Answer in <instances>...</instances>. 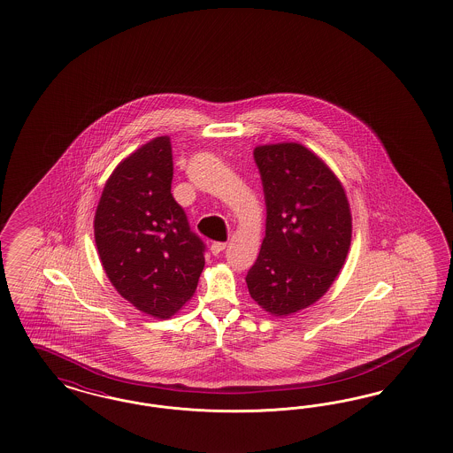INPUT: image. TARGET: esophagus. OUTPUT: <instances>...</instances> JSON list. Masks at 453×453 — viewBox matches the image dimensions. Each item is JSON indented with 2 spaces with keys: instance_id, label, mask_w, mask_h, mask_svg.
<instances>
[{
  "instance_id": "34e87169",
  "label": "esophagus",
  "mask_w": 453,
  "mask_h": 453,
  "mask_svg": "<svg viewBox=\"0 0 453 453\" xmlns=\"http://www.w3.org/2000/svg\"><path fill=\"white\" fill-rule=\"evenodd\" d=\"M225 247H226V243H223V242H215V243L211 245V253H213V255H219V253L225 250Z\"/></svg>"
}]
</instances>
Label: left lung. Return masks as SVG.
Returning <instances> with one entry per match:
<instances>
[{"label":"left lung","instance_id":"8db88e82","mask_svg":"<svg viewBox=\"0 0 453 453\" xmlns=\"http://www.w3.org/2000/svg\"><path fill=\"white\" fill-rule=\"evenodd\" d=\"M253 157L267 221L245 280L262 309L288 316L320 299L344 265L351 245L349 203L334 173L302 144L258 146Z\"/></svg>","mask_w":453,"mask_h":453}]
</instances>
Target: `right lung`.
Segmentation results:
<instances>
[{"label":"right lung","instance_id":"obj_1","mask_svg":"<svg viewBox=\"0 0 453 453\" xmlns=\"http://www.w3.org/2000/svg\"><path fill=\"white\" fill-rule=\"evenodd\" d=\"M173 154L161 135L126 157L102 191L96 245L111 284L139 311L168 319L189 301L204 243L171 193Z\"/></svg>","mask_w":453,"mask_h":453}]
</instances>
